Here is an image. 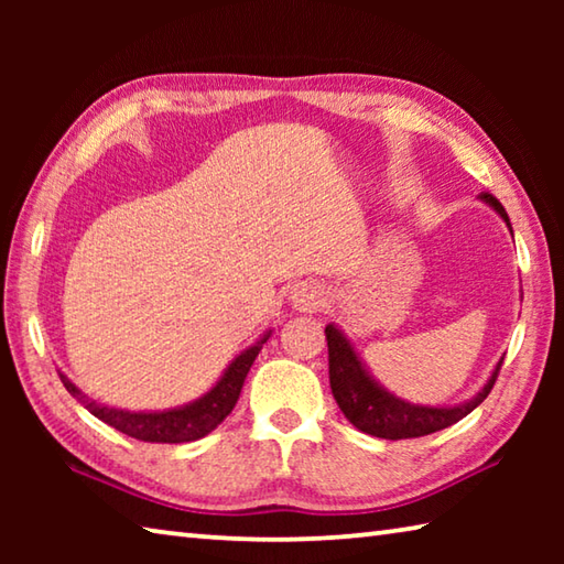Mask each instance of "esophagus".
<instances>
[{"label": "esophagus", "mask_w": 564, "mask_h": 564, "mask_svg": "<svg viewBox=\"0 0 564 564\" xmlns=\"http://www.w3.org/2000/svg\"><path fill=\"white\" fill-rule=\"evenodd\" d=\"M293 301H295V305H301L303 311H316L321 305V293L316 289H308V285H305V289L293 291Z\"/></svg>", "instance_id": "1"}]
</instances>
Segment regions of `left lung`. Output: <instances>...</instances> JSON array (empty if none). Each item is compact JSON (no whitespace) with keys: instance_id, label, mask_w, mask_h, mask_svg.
<instances>
[{"instance_id":"left-lung-1","label":"left lung","mask_w":564,"mask_h":564,"mask_svg":"<svg viewBox=\"0 0 564 564\" xmlns=\"http://www.w3.org/2000/svg\"><path fill=\"white\" fill-rule=\"evenodd\" d=\"M480 198L485 204H490L498 212L505 224L510 226V218L505 214L502 204L488 191H482ZM512 231V228H510ZM326 340H328V376H330V390L336 398L338 408L343 410L352 425L358 431L383 437V441H405V437H423L443 431V427L457 423L467 413L482 403L490 395V390L498 380V373L502 368V358L495 366L492 376L485 388L475 398L467 400L463 405L453 408H431V405H413L405 400L388 393L386 388H380L373 378L368 376V370L362 368L356 350L350 348L348 338L333 326H326Z\"/></svg>"}]
</instances>
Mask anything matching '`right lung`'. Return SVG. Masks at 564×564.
<instances>
[{"label":"right lung","instance_id":"obj_1","mask_svg":"<svg viewBox=\"0 0 564 564\" xmlns=\"http://www.w3.org/2000/svg\"><path fill=\"white\" fill-rule=\"evenodd\" d=\"M269 336L271 333H265L256 346L243 350L204 398H198L184 408L164 410V413H131V410L99 405L84 395L69 378L62 373L59 378L64 388L69 390L79 403H84V408H87L91 415H97L107 425L117 427L123 435L137 437V441L144 443H191L212 433L214 427L221 425L226 415L231 413L238 395H241L248 370H251L256 356H259V350L263 343L269 340Z\"/></svg>","mask_w":564,"mask_h":564}]
</instances>
